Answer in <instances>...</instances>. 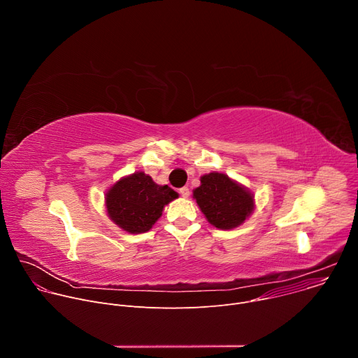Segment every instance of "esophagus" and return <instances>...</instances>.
Masks as SVG:
<instances>
[{
    "label": "esophagus",
    "mask_w": 358,
    "mask_h": 358,
    "mask_svg": "<svg viewBox=\"0 0 358 358\" xmlns=\"http://www.w3.org/2000/svg\"><path fill=\"white\" fill-rule=\"evenodd\" d=\"M180 194H181L182 198H188L189 196V189L187 187H182V188H180Z\"/></svg>",
    "instance_id": "obj_1"
}]
</instances>
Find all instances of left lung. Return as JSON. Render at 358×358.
I'll return each mask as SVG.
<instances>
[{"mask_svg": "<svg viewBox=\"0 0 358 358\" xmlns=\"http://www.w3.org/2000/svg\"><path fill=\"white\" fill-rule=\"evenodd\" d=\"M199 181L192 198L213 227L229 231L241 227L252 215L255 195L248 187L218 171L201 176Z\"/></svg>", "mask_w": 358, "mask_h": 358, "instance_id": "left-lung-1", "label": "left lung"}]
</instances>
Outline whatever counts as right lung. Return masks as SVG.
Returning a JSON list of instances; mask_svg holds the SVG:
<instances>
[{"label":"right lung","mask_w":358,"mask_h":358,"mask_svg":"<svg viewBox=\"0 0 358 358\" xmlns=\"http://www.w3.org/2000/svg\"><path fill=\"white\" fill-rule=\"evenodd\" d=\"M178 198L169 185H159L150 176L136 171L117 180L105 194L109 220L129 234H143L163 215L166 206Z\"/></svg>","instance_id":"add662e5"}]
</instances>
